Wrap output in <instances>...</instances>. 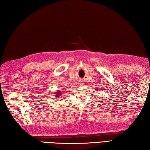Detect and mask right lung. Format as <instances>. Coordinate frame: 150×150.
Here are the masks:
<instances>
[{
    "label": "right lung",
    "instance_id": "obj_1",
    "mask_svg": "<svg viewBox=\"0 0 150 150\" xmlns=\"http://www.w3.org/2000/svg\"><path fill=\"white\" fill-rule=\"evenodd\" d=\"M60 95H62V93L61 92V91H57L56 93H54V95H53V96H54V97H57V98L58 99V98L59 97H60V96H61Z\"/></svg>",
    "mask_w": 150,
    "mask_h": 150
}]
</instances>
